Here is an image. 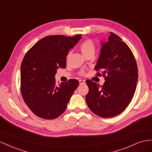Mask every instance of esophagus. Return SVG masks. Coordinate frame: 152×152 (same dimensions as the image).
Segmentation results:
<instances>
[{"label": "esophagus", "instance_id": "esophagus-1", "mask_svg": "<svg viewBox=\"0 0 152 152\" xmlns=\"http://www.w3.org/2000/svg\"><path fill=\"white\" fill-rule=\"evenodd\" d=\"M85 83H86L85 80H82V79L79 80V84H84Z\"/></svg>", "mask_w": 152, "mask_h": 152}]
</instances>
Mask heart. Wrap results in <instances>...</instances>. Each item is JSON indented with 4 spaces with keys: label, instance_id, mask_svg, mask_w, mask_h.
Segmentation results:
<instances>
[{
    "label": "heart",
    "instance_id": "obj_1",
    "mask_svg": "<svg viewBox=\"0 0 152 152\" xmlns=\"http://www.w3.org/2000/svg\"><path fill=\"white\" fill-rule=\"evenodd\" d=\"M81 52L86 57L90 54H94L95 51V46L93 42L91 39H87L82 43L80 46ZM70 53H69L67 56V58H68Z\"/></svg>",
    "mask_w": 152,
    "mask_h": 152
}]
</instances>
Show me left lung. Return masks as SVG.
<instances>
[{"mask_svg":"<svg viewBox=\"0 0 152 152\" xmlns=\"http://www.w3.org/2000/svg\"><path fill=\"white\" fill-rule=\"evenodd\" d=\"M107 42L101 41V50L95 67L105 77L102 86L86 81L89 92L86 102L89 109L102 118H111L121 113L134 96L138 70L132 51L116 34L110 33ZM98 75H101L100 73Z\"/></svg>","mask_w":152,"mask_h":152,"instance_id":"obj_1","label":"left lung"}]
</instances>
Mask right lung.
Listing matches in <instances>:
<instances>
[{
	"instance_id": "1",
	"label": "right lung",
	"mask_w": 152,
	"mask_h": 152,
	"mask_svg": "<svg viewBox=\"0 0 152 152\" xmlns=\"http://www.w3.org/2000/svg\"><path fill=\"white\" fill-rule=\"evenodd\" d=\"M82 36H48L28 50L22 62L20 83L23 99L35 115L53 120L66 109L79 81L70 79L56 84L57 69L66 66V56Z\"/></svg>"
}]
</instances>
